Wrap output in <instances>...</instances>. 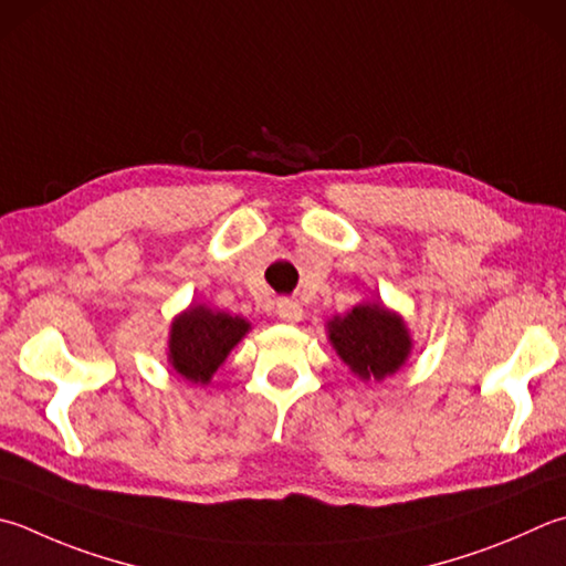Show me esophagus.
Here are the masks:
<instances>
[{
    "label": "esophagus",
    "mask_w": 566,
    "mask_h": 566,
    "mask_svg": "<svg viewBox=\"0 0 566 566\" xmlns=\"http://www.w3.org/2000/svg\"><path fill=\"white\" fill-rule=\"evenodd\" d=\"M275 315L285 319V323H301L303 307H301V303L293 301V297H281L279 305H275Z\"/></svg>",
    "instance_id": "1"
}]
</instances>
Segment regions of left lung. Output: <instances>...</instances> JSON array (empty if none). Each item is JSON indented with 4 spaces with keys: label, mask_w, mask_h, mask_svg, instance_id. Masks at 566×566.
<instances>
[{
    "label": "left lung",
    "mask_w": 566,
    "mask_h": 566,
    "mask_svg": "<svg viewBox=\"0 0 566 566\" xmlns=\"http://www.w3.org/2000/svg\"><path fill=\"white\" fill-rule=\"evenodd\" d=\"M327 337L339 359L361 381H381L411 355V335L401 315L381 303H361L347 315L333 317L327 323Z\"/></svg>",
    "instance_id": "left-lung-1"
}]
</instances>
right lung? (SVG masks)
I'll return each mask as SVG.
<instances>
[{"label": "right lung", "instance_id": "right-lung-1", "mask_svg": "<svg viewBox=\"0 0 566 566\" xmlns=\"http://www.w3.org/2000/svg\"><path fill=\"white\" fill-rule=\"evenodd\" d=\"M249 329L251 325L239 315L211 311L207 305H189L172 319L169 365L187 381L207 384Z\"/></svg>", "mask_w": 566, "mask_h": 566}]
</instances>
